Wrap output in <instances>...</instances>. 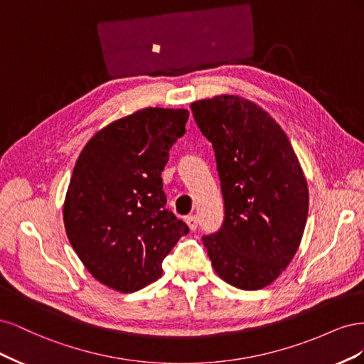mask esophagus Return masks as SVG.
<instances>
[{
	"label": "esophagus",
	"instance_id": "obj_1",
	"mask_svg": "<svg viewBox=\"0 0 364 364\" xmlns=\"http://www.w3.org/2000/svg\"><path fill=\"white\" fill-rule=\"evenodd\" d=\"M185 222H186V225H188V228L191 230L197 229V217L196 215H186L185 217Z\"/></svg>",
	"mask_w": 364,
	"mask_h": 364
}]
</instances>
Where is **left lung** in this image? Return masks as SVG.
<instances>
[{
  "mask_svg": "<svg viewBox=\"0 0 364 364\" xmlns=\"http://www.w3.org/2000/svg\"><path fill=\"white\" fill-rule=\"evenodd\" d=\"M211 141L225 202L223 225L203 235L215 273L259 290L287 269L301 245L308 186L287 135L262 107L237 95L191 103Z\"/></svg>",
  "mask_w": 364,
  "mask_h": 364,
  "instance_id": "left-lung-1",
  "label": "left lung"
}]
</instances>
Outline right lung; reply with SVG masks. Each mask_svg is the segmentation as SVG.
Wrapping results in <instances>:
<instances>
[{
    "mask_svg": "<svg viewBox=\"0 0 364 364\" xmlns=\"http://www.w3.org/2000/svg\"><path fill=\"white\" fill-rule=\"evenodd\" d=\"M186 109L146 107L87 141L71 176L63 223L92 277L134 293L162 274V261L190 232L165 208L161 173L185 134Z\"/></svg>",
    "mask_w": 364,
    "mask_h": 364,
    "instance_id": "obj_1",
    "label": "right lung"
}]
</instances>
